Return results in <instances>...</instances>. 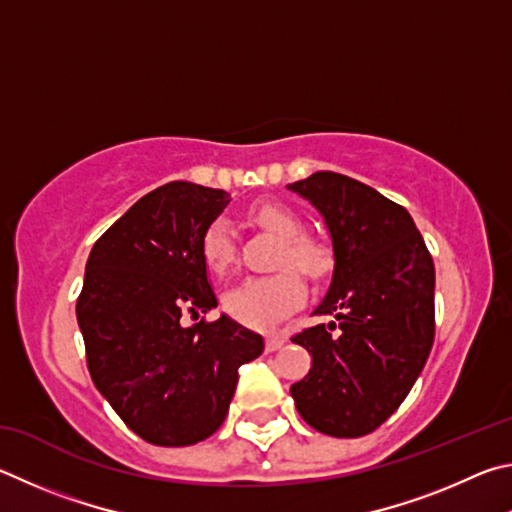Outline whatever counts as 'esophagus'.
Listing matches in <instances>:
<instances>
[{
  "label": "esophagus",
  "mask_w": 512,
  "mask_h": 512,
  "mask_svg": "<svg viewBox=\"0 0 512 512\" xmlns=\"http://www.w3.org/2000/svg\"><path fill=\"white\" fill-rule=\"evenodd\" d=\"M285 344V337H281V335H267V339H265V348H267V353H274V351H279V348Z\"/></svg>",
  "instance_id": "1"
}]
</instances>
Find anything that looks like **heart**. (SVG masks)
Masks as SVG:
<instances>
[{
  "label": "heart",
  "instance_id": "obj_1",
  "mask_svg": "<svg viewBox=\"0 0 512 512\" xmlns=\"http://www.w3.org/2000/svg\"><path fill=\"white\" fill-rule=\"evenodd\" d=\"M249 218L258 227L281 238L276 249L274 265L285 267L267 276H249L236 288L224 294V310L249 328H272L281 319L301 308L306 288L299 274L290 271L294 266L308 279H321L330 270V254L321 242L303 236L306 224L290 206L281 202H258L249 209ZM204 265L213 274H227L236 258V242L227 218H215L202 236Z\"/></svg>",
  "mask_w": 512,
  "mask_h": 512
}]
</instances>
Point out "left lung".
<instances>
[{
  "instance_id": "left-lung-1",
  "label": "left lung",
  "mask_w": 512,
  "mask_h": 512,
  "mask_svg": "<svg viewBox=\"0 0 512 512\" xmlns=\"http://www.w3.org/2000/svg\"><path fill=\"white\" fill-rule=\"evenodd\" d=\"M288 188L324 215L335 258L315 308L335 321L292 337L312 369L290 393L317 432L366 436L402 405L432 351L434 261L405 206L375 188L330 170Z\"/></svg>"
}]
</instances>
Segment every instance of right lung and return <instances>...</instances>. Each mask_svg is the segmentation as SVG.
I'll return each instance as SVG.
<instances>
[{
    "instance_id": "add662e5",
    "label": "right lung",
    "mask_w": 512,
    "mask_h": 512,
    "mask_svg": "<svg viewBox=\"0 0 512 512\" xmlns=\"http://www.w3.org/2000/svg\"><path fill=\"white\" fill-rule=\"evenodd\" d=\"M229 202L222 188L164 184L132 204L87 258L76 317L89 375L152 445L209 438L227 416L238 369L265 348L261 335L227 315L182 326L184 310L218 306L202 236Z\"/></svg>"
}]
</instances>
